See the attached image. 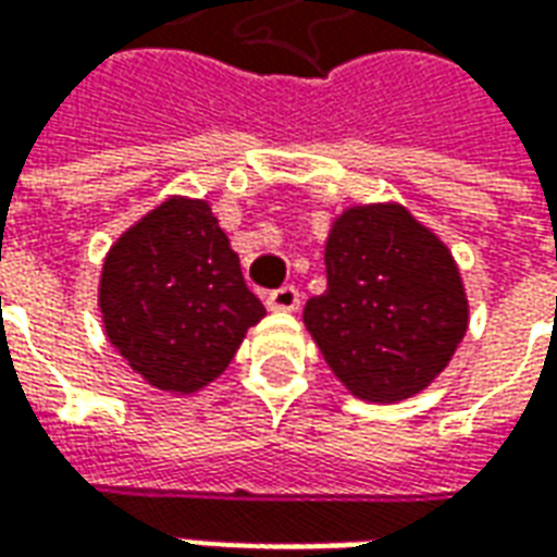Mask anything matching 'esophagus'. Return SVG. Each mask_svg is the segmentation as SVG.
I'll use <instances>...</instances> for the list:
<instances>
[{
  "instance_id": "1",
  "label": "esophagus",
  "mask_w": 557,
  "mask_h": 557,
  "mask_svg": "<svg viewBox=\"0 0 557 557\" xmlns=\"http://www.w3.org/2000/svg\"><path fill=\"white\" fill-rule=\"evenodd\" d=\"M268 310H277V313H292V310H298L301 307V292L295 289V286H280L268 295Z\"/></svg>"
}]
</instances>
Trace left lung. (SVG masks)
I'll return each mask as SVG.
<instances>
[{
  "label": "left lung",
  "instance_id": "8db88e82",
  "mask_svg": "<svg viewBox=\"0 0 557 557\" xmlns=\"http://www.w3.org/2000/svg\"><path fill=\"white\" fill-rule=\"evenodd\" d=\"M325 271L304 325L349 394L399 403L430 387L468 331L447 244L397 202L351 206L327 232Z\"/></svg>",
  "mask_w": 557,
  "mask_h": 557
}]
</instances>
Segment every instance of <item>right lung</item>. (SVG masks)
Wrapping results in <instances>:
<instances>
[{"instance_id": "1", "label": "right lung", "mask_w": 557, "mask_h": 557, "mask_svg": "<svg viewBox=\"0 0 557 557\" xmlns=\"http://www.w3.org/2000/svg\"><path fill=\"white\" fill-rule=\"evenodd\" d=\"M98 307L127 367L166 394L214 382L265 315L211 206L187 196L151 208L110 247Z\"/></svg>"}]
</instances>
